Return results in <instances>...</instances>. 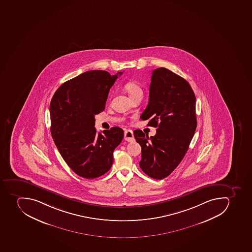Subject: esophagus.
<instances>
[{"label": "esophagus", "instance_id": "34e87169", "mask_svg": "<svg viewBox=\"0 0 252 252\" xmlns=\"http://www.w3.org/2000/svg\"><path fill=\"white\" fill-rule=\"evenodd\" d=\"M125 140L128 142L133 141V131H131V130H129V129L128 130H126L125 131Z\"/></svg>", "mask_w": 252, "mask_h": 252}]
</instances>
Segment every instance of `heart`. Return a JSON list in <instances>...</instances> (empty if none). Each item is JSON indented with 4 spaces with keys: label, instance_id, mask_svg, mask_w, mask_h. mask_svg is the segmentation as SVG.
Masks as SVG:
<instances>
[{
    "label": "heart",
    "instance_id": "1",
    "mask_svg": "<svg viewBox=\"0 0 252 252\" xmlns=\"http://www.w3.org/2000/svg\"><path fill=\"white\" fill-rule=\"evenodd\" d=\"M125 89L131 98L134 97L135 95H140V94L143 95V89L140 87V85L134 81H129V82L126 83Z\"/></svg>",
    "mask_w": 252,
    "mask_h": 252
}]
</instances>
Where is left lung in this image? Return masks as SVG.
Here are the masks:
<instances>
[{"label": "left lung", "instance_id": "1", "mask_svg": "<svg viewBox=\"0 0 252 252\" xmlns=\"http://www.w3.org/2000/svg\"><path fill=\"white\" fill-rule=\"evenodd\" d=\"M140 119L157 127L150 137L134 131L141 146L140 168L149 177L162 180L180 164L195 134V95L189 83L167 68L153 70L149 100Z\"/></svg>", "mask_w": 252, "mask_h": 252}]
</instances>
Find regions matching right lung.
<instances>
[{"instance_id":"right-lung-1","label":"right lung","mask_w":252,"mask_h":252,"mask_svg":"<svg viewBox=\"0 0 252 252\" xmlns=\"http://www.w3.org/2000/svg\"><path fill=\"white\" fill-rule=\"evenodd\" d=\"M118 74L122 72L88 71L63 83L52 98V136L63 160L81 177L90 180L108 172L115 148L123 140L121 127L97 133L94 127Z\"/></svg>"}]
</instances>
